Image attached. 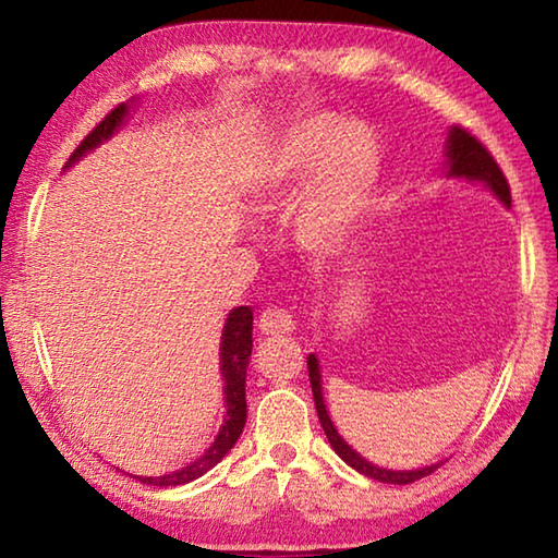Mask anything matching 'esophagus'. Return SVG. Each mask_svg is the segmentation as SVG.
Masks as SVG:
<instances>
[{"mask_svg": "<svg viewBox=\"0 0 558 558\" xmlns=\"http://www.w3.org/2000/svg\"><path fill=\"white\" fill-rule=\"evenodd\" d=\"M258 329L263 335H290L295 329V319L288 313V310L280 307H268L263 310L258 317Z\"/></svg>", "mask_w": 558, "mask_h": 558, "instance_id": "1", "label": "esophagus"}]
</instances>
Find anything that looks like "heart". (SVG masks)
<instances>
[{
    "label": "heart",
    "instance_id": "1",
    "mask_svg": "<svg viewBox=\"0 0 558 558\" xmlns=\"http://www.w3.org/2000/svg\"><path fill=\"white\" fill-rule=\"evenodd\" d=\"M381 182V153L362 122L313 116L282 130L251 186L260 219L292 210V235L307 256L329 258L352 239Z\"/></svg>",
    "mask_w": 558,
    "mask_h": 558
}]
</instances>
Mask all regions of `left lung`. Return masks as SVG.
<instances>
[{
  "instance_id": "left-lung-1",
  "label": "left lung",
  "mask_w": 558,
  "mask_h": 558,
  "mask_svg": "<svg viewBox=\"0 0 558 558\" xmlns=\"http://www.w3.org/2000/svg\"><path fill=\"white\" fill-rule=\"evenodd\" d=\"M446 157H448L446 177L462 179V182H468V184H483L505 206H512V194H509L507 177L502 174V169H499V165L495 162V157L489 155V149L480 143V140L472 135L470 130L460 128V125L450 130L448 143H446ZM307 372H310V384H313L317 415H319V423H323V428H325V436L329 440V446L335 448L337 456L342 458L347 465H352L356 472H362V475H366V477L379 480V483H389V485H411V483H415V480L430 475V472L438 468V465H430L423 470H403L401 472V470H384V468L372 465V462H366L356 450L347 446L342 436L337 433L335 423L329 421L327 405L323 399V381H319V364H317L315 354L307 356Z\"/></svg>"
}]
</instances>
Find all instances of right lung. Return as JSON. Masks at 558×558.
Masks as SVG:
<instances>
[{"instance_id": "1", "label": "right lung", "mask_w": 558, "mask_h": 558, "mask_svg": "<svg viewBox=\"0 0 558 558\" xmlns=\"http://www.w3.org/2000/svg\"><path fill=\"white\" fill-rule=\"evenodd\" d=\"M128 116V106L122 102L116 110H110L106 118H102L96 128H93L86 140L73 149L65 167H71L75 159H81L88 149L98 147L100 143L116 132L122 120ZM253 349V310L251 307H233L229 319H226L223 335H221V374H223V393H226V418L223 426L216 436L214 446L204 452L199 460H194L192 465L172 472V475H159V477H137L140 483L145 485H157V487H174V485H186L192 480L202 477L204 472H209L216 462H219L226 452H229L235 440L243 433L245 426V369H248V356Z\"/></svg>"}]
</instances>
